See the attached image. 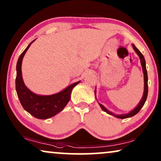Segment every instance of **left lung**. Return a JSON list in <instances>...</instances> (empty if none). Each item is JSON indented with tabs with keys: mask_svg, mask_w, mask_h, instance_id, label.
<instances>
[{
	"mask_svg": "<svg viewBox=\"0 0 161 161\" xmlns=\"http://www.w3.org/2000/svg\"><path fill=\"white\" fill-rule=\"evenodd\" d=\"M132 45H133V47L134 50H135L136 53L138 54V56H139V58L141 59V64H142L143 72H144V94H143V97H142V100H141V101L139 102V103H138V105H137V106H136L133 110H132L131 111H130L128 114H117V115H116V114H113V113H112V112L109 111L106 108H105L102 104L99 103V105H100V106L101 107V108H102L103 111H104L105 112H106L107 114H110V115H112V116H115V117L119 118V119H126V118L132 117V116H135L136 114H137L138 112L140 111V110L142 109V108L144 106V103H145V102H146V100H147V94H148V77H147V69H146V61H145L144 57L142 55V53H141L139 50H138L137 48L136 47V46L134 45L133 44ZM95 92H96V89H95V91H94V93H95Z\"/></svg>",
	"mask_w": 161,
	"mask_h": 161,
	"instance_id": "8db88e82",
	"label": "left lung"
}]
</instances>
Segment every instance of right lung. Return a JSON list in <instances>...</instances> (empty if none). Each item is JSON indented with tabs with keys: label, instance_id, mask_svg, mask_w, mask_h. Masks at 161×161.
<instances>
[{
	"label": "right lung",
	"instance_id": "1",
	"mask_svg": "<svg viewBox=\"0 0 161 161\" xmlns=\"http://www.w3.org/2000/svg\"><path fill=\"white\" fill-rule=\"evenodd\" d=\"M34 41L28 45L17 61V76L15 80L16 91L22 106L26 111L39 119H46L56 115L64 108L70 100L72 89L78 85L80 81L72 83L61 92L51 95H38L30 91L23 82L21 66L25 53Z\"/></svg>",
	"mask_w": 161,
	"mask_h": 161
}]
</instances>
